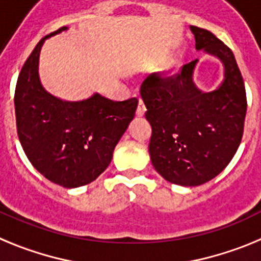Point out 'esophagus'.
Returning a JSON list of instances; mask_svg holds the SVG:
<instances>
[{
	"mask_svg": "<svg viewBox=\"0 0 261 261\" xmlns=\"http://www.w3.org/2000/svg\"><path fill=\"white\" fill-rule=\"evenodd\" d=\"M145 111H146V107H145V103L142 99H140V102H138V107H137V111H136V114H137V116H144Z\"/></svg>",
	"mask_w": 261,
	"mask_h": 261,
	"instance_id": "obj_1",
	"label": "esophagus"
}]
</instances>
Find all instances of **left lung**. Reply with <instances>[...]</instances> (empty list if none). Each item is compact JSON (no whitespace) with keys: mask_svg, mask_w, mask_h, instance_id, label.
Segmentation results:
<instances>
[{"mask_svg":"<svg viewBox=\"0 0 261 261\" xmlns=\"http://www.w3.org/2000/svg\"><path fill=\"white\" fill-rule=\"evenodd\" d=\"M196 49L222 61L225 80L211 93L193 84L197 60L172 75L151 73L141 85L145 116L151 125V163L167 181L201 186L222 171L238 150L247 112V98L234 53L211 31L191 26Z\"/></svg>","mask_w":261,"mask_h":261,"instance_id":"obj_1","label":"left lung"}]
</instances>
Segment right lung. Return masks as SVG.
Segmentation results:
<instances>
[{
  "label": "right lung",
  "mask_w": 261,
  "mask_h": 261,
  "mask_svg": "<svg viewBox=\"0 0 261 261\" xmlns=\"http://www.w3.org/2000/svg\"><path fill=\"white\" fill-rule=\"evenodd\" d=\"M39 41L23 64L14 95L17 132L31 165L52 183L65 188L86 186L111 163L115 146L135 117L138 99L114 102L94 94L81 102H65L41 86Z\"/></svg>",
  "instance_id": "1"
}]
</instances>
